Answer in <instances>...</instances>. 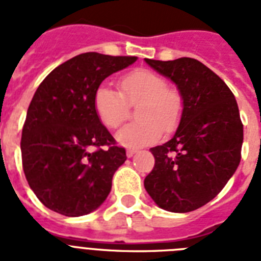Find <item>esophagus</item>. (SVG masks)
Returning <instances> with one entry per match:
<instances>
[{"label": "esophagus", "instance_id": "esophagus-1", "mask_svg": "<svg viewBox=\"0 0 261 261\" xmlns=\"http://www.w3.org/2000/svg\"><path fill=\"white\" fill-rule=\"evenodd\" d=\"M135 153H137V150H135V149H127L126 150V155L128 157V159H130V157H133Z\"/></svg>", "mask_w": 261, "mask_h": 261}]
</instances>
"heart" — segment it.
Segmentation results:
<instances>
[{
	"label": "heart",
	"instance_id": "b5f03b06",
	"mask_svg": "<svg viewBox=\"0 0 261 261\" xmlns=\"http://www.w3.org/2000/svg\"><path fill=\"white\" fill-rule=\"evenodd\" d=\"M122 92L102 83L94 90L93 108L100 122L116 128L124 122L128 105L138 107L139 122L127 124L116 133V141L130 149L153 145L164 131L172 133L181 115V100L174 90L168 89L167 80L155 71L138 69L123 77Z\"/></svg>",
	"mask_w": 261,
	"mask_h": 261
}]
</instances>
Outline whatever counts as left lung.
Here are the masks:
<instances>
[{
	"instance_id": "8db88e82",
	"label": "left lung",
	"mask_w": 261,
	"mask_h": 261,
	"mask_svg": "<svg viewBox=\"0 0 261 261\" xmlns=\"http://www.w3.org/2000/svg\"><path fill=\"white\" fill-rule=\"evenodd\" d=\"M145 62L171 80L182 100L172 139L150 149L155 163L145 190L164 210L194 211L214 199L239 167L244 139L239 106L226 84L196 59Z\"/></svg>"
}]
</instances>
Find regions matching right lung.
Here are the masks:
<instances>
[{"mask_svg":"<svg viewBox=\"0 0 261 261\" xmlns=\"http://www.w3.org/2000/svg\"><path fill=\"white\" fill-rule=\"evenodd\" d=\"M135 61L137 57L80 54L55 67L35 92L22 127V169L47 208L80 217L101 206L110 194L126 150L115 145L97 118L93 94L108 75Z\"/></svg>","mask_w":261,"mask_h":261,"instance_id":"add662e5","label":"right lung"}]
</instances>
